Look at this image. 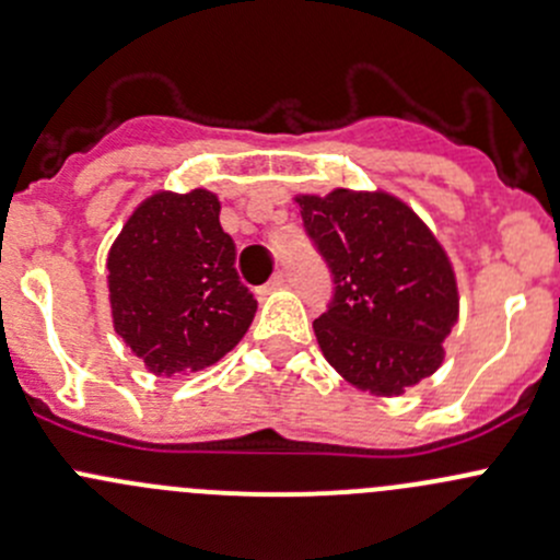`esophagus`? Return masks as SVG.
<instances>
[{
  "label": "esophagus",
  "mask_w": 560,
  "mask_h": 560,
  "mask_svg": "<svg viewBox=\"0 0 560 560\" xmlns=\"http://www.w3.org/2000/svg\"><path fill=\"white\" fill-rule=\"evenodd\" d=\"M284 281H287V273H284V270H276V273H273V276H270V281H268V284H265V287H262V292H270V290H279V287H281V284H284Z\"/></svg>",
  "instance_id": "obj_1"
}]
</instances>
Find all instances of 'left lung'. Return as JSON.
Returning <instances> with one entry per match:
<instances>
[{"label":"left lung","mask_w":560,"mask_h":560,"mask_svg":"<svg viewBox=\"0 0 560 560\" xmlns=\"http://www.w3.org/2000/svg\"><path fill=\"white\" fill-rule=\"evenodd\" d=\"M298 206L332 281L327 312L314 319L327 363L376 395L431 376L457 319L453 265L431 230L385 191L336 189Z\"/></svg>","instance_id":"8db88e82"}]
</instances>
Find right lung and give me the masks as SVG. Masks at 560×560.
Returning <instances> with one entry per match:
<instances>
[{"mask_svg":"<svg viewBox=\"0 0 560 560\" xmlns=\"http://www.w3.org/2000/svg\"><path fill=\"white\" fill-rule=\"evenodd\" d=\"M206 189L156 191L107 254L113 327L160 376L202 371L244 338L257 301Z\"/></svg>","mask_w":560,"mask_h":560,"instance_id":"1","label":"right lung"}]
</instances>
